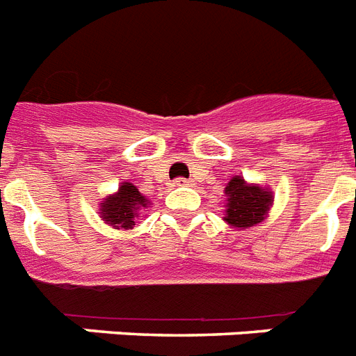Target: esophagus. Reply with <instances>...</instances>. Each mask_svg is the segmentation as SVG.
<instances>
[{"mask_svg": "<svg viewBox=\"0 0 356 356\" xmlns=\"http://www.w3.org/2000/svg\"><path fill=\"white\" fill-rule=\"evenodd\" d=\"M175 186H176V187L191 186V180H187V178H176V180H175Z\"/></svg>", "mask_w": 356, "mask_h": 356, "instance_id": "esophagus-1", "label": "esophagus"}]
</instances>
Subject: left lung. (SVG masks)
I'll return each mask as SVG.
<instances>
[{
    "label": "left lung",
    "instance_id": "obj_1",
    "mask_svg": "<svg viewBox=\"0 0 356 356\" xmlns=\"http://www.w3.org/2000/svg\"><path fill=\"white\" fill-rule=\"evenodd\" d=\"M226 220L235 227H250L264 220L272 206V193L263 187L248 186L241 176H235L226 186Z\"/></svg>",
    "mask_w": 356,
    "mask_h": 356
}]
</instances>
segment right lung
Segmentation results:
<instances>
[{
	"instance_id": "add662e5",
	"label": "right lung",
	"mask_w": 356,
	"mask_h": 356,
	"mask_svg": "<svg viewBox=\"0 0 356 356\" xmlns=\"http://www.w3.org/2000/svg\"><path fill=\"white\" fill-rule=\"evenodd\" d=\"M141 207H147V198L138 191V187L127 181L119 187L115 195L104 198V204L101 206V218L106 220V224L129 229L134 226V217Z\"/></svg>"
}]
</instances>
